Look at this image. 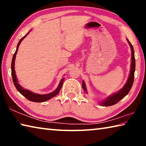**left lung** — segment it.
<instances>
[{"label":"left lung","mask_w":146,"mask_h":146,"mask_svg":"<svg viewBox=\"0 0 146 146\" xmlns=\"http://www.w3.org/2000/svg\"><path fill=\"white\" fill-rule=\"evenodd\" d=\"M128 43H129V46L131 49V70L129 78L127 79V82L125 83L124 86L121 89V90L118 91V92L116 93L113 95L110 96L108 97L105 100L102 101V102L100 103V105L102 106H113L114 104H116L117 102H119L120 100H122L123 98H124L126 96L128 93L129 92V91L133 86V81H134V76H135V52H134V49L132 44L130 43L128 39H127ZM82 88L84 90L85 92L87 93V91H86V84L84 81L83 80L82 82Z\"/></svg>","instance_id":"1"}]
</instances>
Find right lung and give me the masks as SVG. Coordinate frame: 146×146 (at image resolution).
Here are the masks:
<instances>
[{"instance_id":"obj_1","label":"right lung","mask_w":146,"mask_h":146,"mask_svg":"<svg viewBox=\"0 0 146 146\" xmlns=\"http://www.w3.org/2000/svg\"><path fill=\"white\" fill-rule=\"evenodd\" d=\"M31 31V30L29 31L28 33H27L25 36H24L23 38H22L20 41L19 42L18 44H17V49L15 51V53H14V55L13 56V58H12V62H11V75H12V79H13V82L15 86L17 88V90H18L19 92L22 94L24 97H25L27 99L31 101V102H45V101L48 100L49 99H51V98H53L56 96V95H58V93H59V91L61 90L62 86L64 80V78H62L61 79L60 83H59L58 88H56V90L53 91V92L49 93V94H46V95H40V94H36V93H34L31 91H29L28 90H25L24 89L23 87H21V85H19V84L17 82H18V80L17 79V76H16V74H15V57H16V55L17 53V51H18L19 47L20 44L22 42V40L26 37V36L28 35V33Z\"/></svg>"}]
</instances>
